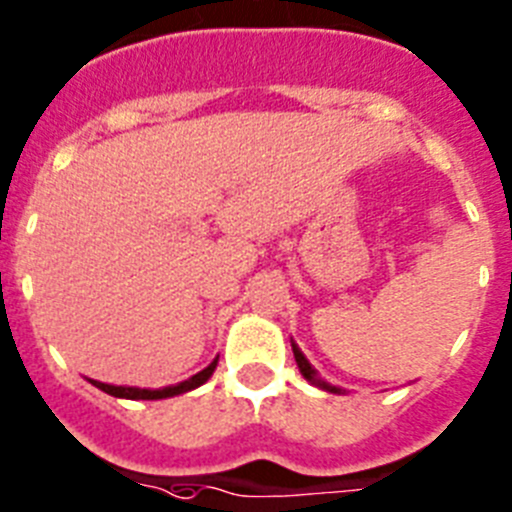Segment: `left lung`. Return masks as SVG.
I'll list each match as a JSON object with an SVG mask.
<instances>
[{
    "mask_svg": "<svg viewBox=\"0 0 512 512\" xmlns=\"http://www.w3.org/2000/svg\"><path fill=\"white\" fill-rule=\"evenodd\" d=\"M291 348H293V358H296V366H299L301 376H304V379L309 381V384L319 386V389H324V391H332V394H342V391H345V389H340V386H332L330 381H324L322 376H319V373H317V368H314L309 361H306V355L301 353V348L293 340H291Z\"/></svg>",
    "mask_w": 512,
    "mask_h": 512,
    "instance_id": "left-lung-1",
    "label": "left lung"
}]
</instances>
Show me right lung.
<instances>
[{
  "instance_id": "1",
  "label": "right lung",
  "mask_w": 512,
  "mask_h": 512,
  "mask_svg": "<svg viewBox=\"0 0 512 512\" xmlns=\"http://www.w3.org/2000/svg\"><path fill=\"white\" fill-rule=\"evenodd\" d=\"M216 363H219V358H213V361L208 363L203 371H198L195 376H190V379L180 381V384L162 386V389H139V386L102 384V381H95V379H90V381L100 391H105V394H110V397H118V399H167V397H177V394H185V391H193V389H198V386L206 384V381L213 376V371H216Z\"/></svg>"
}]
</instances>
